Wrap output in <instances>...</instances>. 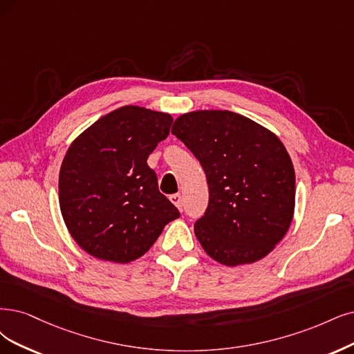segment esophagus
<instances>
[{
  "label": "esophagus",
  "instance_id": "34e87169",
  "mask_svg": "<svg viewBox=\"0 0 354 354\" xmlns=\"http://www.w3.org/2000/svg\"><path fill=\"white\" fill-rule=\"evenodd\" d=\"M170 203L172 204H175L179 210L182 208V197H180V194H174V195H170Z\"/></svg>",
  "mask_w": 354,
  "mask_h": 354
}]
</instances>
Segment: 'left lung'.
<instances>
[{"mask_svg":"<svg viewBox=\"0 0 354 354\" xmlns=\"http://www.w3.org/2000/svg\"><path fill=\"white\" fill-rule=\"evenodd\" d=\"M172 134L200 160L210 200L194 232L205 254L226 267L267 257L295 214V167L268 128L230 111L176 118Z\"/></svg>","mask_w":354,"mask_h":354,"instance_id":"obj_1","label":"left lung"}]
</instances>
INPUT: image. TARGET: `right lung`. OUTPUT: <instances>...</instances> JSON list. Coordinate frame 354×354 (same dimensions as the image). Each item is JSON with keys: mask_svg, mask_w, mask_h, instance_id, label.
Returning <instances> with one entry per match:
<instances>
[{"mask_svg": "<svg viewBox=\"0 0 354 354\" xmlns=\"http://www.w3.org/2000/svg\"><path fill=\"white\" fill-rule=\"evenodd\" d=\"M172 121L170 113L128 104L70 144L59 169V208L71 238L88 255L128 264L179 217L147 165Z\"/></svg>", "mask_w": 354, "mask_h": 354, "instance_id": "right-lung-1", "label": "right lung"}]
</instances>
